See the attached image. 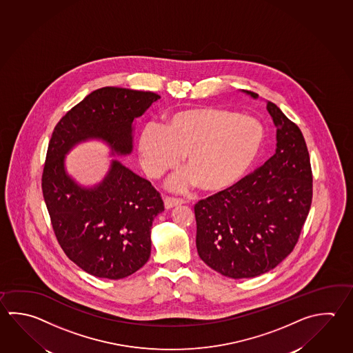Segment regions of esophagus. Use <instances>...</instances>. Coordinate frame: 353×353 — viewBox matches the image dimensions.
Here are the masks:
<instances>
[{"instance_id": "esophagus-1", "label": "esophagus", "mask_w": 353, "mask_h": 353, "mask_svg": "<svg viewBox=\"0 0 353 353\" xmlns=\"http://www.w3.org/2000/svg\"><path fill=\"white\" fill-rule=\"evenodd\" d=\"M163 203H165V208L166 210H171L173 207L180 206L183 203V201L180 200V199H172V197H166L165 200H163Z\"/></svg>"}]
</instances>
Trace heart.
<instances>
[{
	"instance_id": "heart-1",
	"label": "heart",
	"mask_w": 353,
	"mask_h": 353,
	"mask_svg": "<svg viewBox=\"0 0 353 353\" xmlns=\"http://www.w3.org/2000/svg\"><path fill=\"white\" fill-rule=\"evenodd\" d=\"M265 128L251 116L223 107L183 108L168 114L163 123L148 125L139 139V156L145 172L161 179L180 163L186 168L170 186L200 187L219 193L239 183L259 157Z\"/></svg>"
}]
</instances>
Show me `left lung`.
I'll list each match as a JSON object with an SVG mask.
<instances>
[{"instance_id": "8db88e82", "label": "left lung", "mask_w": 353, "mask_h": 353, "mask_svg": "<svg viewBox=\"0 0 353 353\" xmlns=\"http://www.w3.org/2000/svg\"><path fill=\"white\" fill-rule=\"evenodd\" d=\"M254 100L257 93L245 91ZM276 151L234 186L194 206L201 260L231 279L268 272L292 252L312 202V172L303 134L272 102Z\"/></svg>"}]
</instances>
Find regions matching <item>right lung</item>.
Listing matches in <instances>:
<instances>
[{
	"label": "right lung",
	"instance_id": "1",
	"mask_svg": "<svg viewBox=\"0 0 353 353\" xmlns=\"http://www.w3.org/2000/svg\"><path fill=\"white\" fill-rule=\"evenodd\" d=\"M160 99L122 87L96 90L61 119L48 143L42 192L54 234L67 257L96 277L125 279L146 263L163 201L117 159L100 182L81 185L67 171L66 156L88 141L107 145L111 157L130 156L134 121Z\"/></svg>",
	"mask_w": 353,
	"mask_h": 353
}]
</instances>
